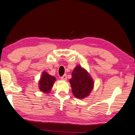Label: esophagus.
Listing matches in <instances>:
<instances>
[{
	"mask_svg": "<svg viewBox=\"0 0 135 135\" xmlns=\"http://www.w3.org/2000/svg\"><path fill=\"white\" fill-rule=\"evenodd\" d=\"M61 80H63V81H66L67 80V75L65 74L63 76H62L61 77Z\"/></svg>",
	"mask_w": 135,
	"mask_h": 135,
	"instance_id": "34e87169",
	"label": "esophagus"
}]
</instances>
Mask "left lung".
Returning a JSON list of instances; mask_svg holds the SVG:
<instances>
[{"label": "left lung", "mask_w": 135, "mask_h": 135, "mask_svg": "<svg viewBox=\"0 0 135 135\" xmlns=\"http://www.w3.org/2000/svg\"><path fill=\"white\" fill-rule=\"evenodd\" d=\"M70 83L73 95L80 99L88 97L94 87L92 78L80 65H77L73 70Z\"/></svg>", "instance_id": "left-lung-1"}]
</instances>
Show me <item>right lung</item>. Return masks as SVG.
I'll return each mask as SVG.
<instances>
[{
	"label": "right lung",
	"mask_w": 135,
	"mask_h": 135,
	"mask_svg": "<svg viewBox=\"0 0 135 135\" xmlns=\"http://www.w3.org/2000/svg\"><path fill=\"white\" fill-rule=\"evenodd\" d=\"M55 81V77L49 75L48 73L44 71L40 80L39 81L40 89L41 92H43L46 94L49 93L53 86Z\"/></svg>",
	"instance_id": "right-lung-1"
}]
</instances>
